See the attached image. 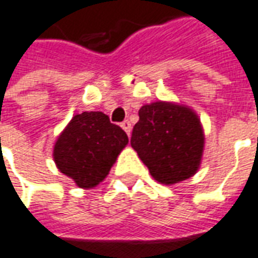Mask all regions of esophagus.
Segmentation results:
<instances>
[{"instance_id": "34e87169", "label": "esophagus", "mask_w": 258, "mask_h": 258, "mask_svg": "<svg viewBox=\"0 0 258 258\" xmlns=\"http://www.w3.org/2000/svg\"><path fill=\"white\" fill-rule=\"evenodd\" d=\"M121 128L127 133V135L131 134V123H130L128 120H124L123 123H121Z\"/></svg>"}]
</instances>
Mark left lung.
I'll use <instances>...</instances> for the list:
<instances>
[{"mask_svg": "<svg viewBox=\"0 0 258 258\" xmlns=\"http://www.w3.org/2000/svg\"><path fill=\"white\" fill-rule=\"evenodd\" d=\"M131 147L156 181L174 184L197 173L204 131L194 111L183 104L155 102L138 111Z\"/></svg>", "mask_w": 258, "mask_h": 258, "instance_id": "obj_1", "label": "left lung"}]
</instances>
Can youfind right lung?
<instances>
[{"mask_svg": "<svg viewBox=\"0 0 258 258\" xmlns=\"http://www.w3.org/2000/svg\"><path fill=\"white\" fill-rule=\"evenodd\" d=\"M128 137L102 111L73 117L54 145L53 158L61 173L81 188H93L109 174Z\"/></svg>", "mask_w": 258, "mask_h": 258, "instance_id": "1", "label": "right lung"}]
</instances>
